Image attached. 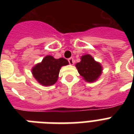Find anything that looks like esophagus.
Instances as JSON below:
<instances>
[{
	"mask_svg": "<svg viewBox=\"0 0 134 134\" xmlns=\"http://www.w3.org/2000/svg\"><path fill=\"white\" fill-rule=\"evenodd\" d=\"M68 61H69V63L71 65H74V59L72 58H70L68 59Z\"/></svg>",
	"mask_w": 134,
	"mask_h": 134,
	"instance_id": "obj_1",
	"label": "esophagus"
}]
</instances>
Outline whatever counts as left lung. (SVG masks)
Returning a JSON list of instances; mask_svg holds the SVG:
<instances>
[{"label":"left lung","mask_w":134,"mask_h":134,"mask_svg":"<svg viewBox=\"0 0 134 134\" xmlns=\"http://www.w3.org/2000/svg\"><path fill=\"white\" fill-rule=\"evenodd\" d=\"M79 73L86 82L94 83L102 75V67L101 63L93 58L91 55L86 54L81 57V61L76 64Z\"/></svg>","instance_id":"1"}]
</instances>
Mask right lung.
Masks as SVG:
<instances>
[{
  "mask_svg": "<svg viewBox=\"0 0 134 134\" xmlns=\"http://www.w3.org/2000/svg\"><path fill=\"white\" fill-rule=\"evenodd\" d=\"M69 65L66 59L54 58L52 55H46L41 63L32 68V76L39 83L43 86H50L58 79L60 69L63 66Z\"/></svg>",
  "mask_w": 134,
  "mask_h": 134,
  "instance_id": "1",
  "label": "right lung"
}]
</instances>
